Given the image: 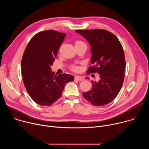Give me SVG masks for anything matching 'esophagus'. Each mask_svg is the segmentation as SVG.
I'll return each instance as SVG.
<instances>
[{
	"label": "esophagus",
	"mask_w": 149,
	"mask_h": 149,
	"mask_svg": "<svg viewBox=\"0 0 149 149\" xmlns=\"http://www.w3.org/2000/svg\"><path fill=\"white\" fill-rule=\"evenodd\" d=\"M75 79L77 80V81H82L83 80V78L81 76H79V75H77L75 77Z\"/></svg>",
	"instance_id": "1"
}]
</instances>
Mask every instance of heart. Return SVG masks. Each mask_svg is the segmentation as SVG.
Returning <instances> with one entry per match:
<instances>
[{
  "label": "heart",
  "instance_id": "heart-1",
  "mask_svg": "<svg viewBox=\"0 0 149 149\" xmlns=\"http://www.w3.org/2000/svg\"><path fill=\"white\" fill-rule=\"evenodd\" d=\"M85 44V43H84V42H83L82 41H81V40H76L75 42V45L77 46V45H81V44ZM72 70L73 71H76L78 70V68L77 67H76V66H73L72 67Z\"/></svg>",
  "mask_w": 149,
  "mask_h": 149
}]
</instances>
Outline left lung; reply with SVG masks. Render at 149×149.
I'll return each mask as SVG.
<instances>
[{"label":"left lung","instance_id":"left-lung-1","mask_svg":"<svg viewBox=\"0 0 149 149\" xmlns=\"http://www.w3.org/2000/svg\"><path fill=\"white\" fill-rule=\"evenodd\" d=\"M75 32L87 39L91 47L93 65L87 72L100 75L98 82L91 81V90L82 95L94 105L108 104L117 97L124 81L125 61L122 45L113 33L104 29Z\"/></svg>","mask_w":149,"mask_h":149}]
</instances>
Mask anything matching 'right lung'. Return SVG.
Wrapping results in <instances>:
<instances>
[{
    "label": "right lung",
    "mask_w": 149,
    "mask_h": 149,
    "mask_svg": "<svg viewBox=\"0 0 149 149\" xmlns=\"http://www.w3.org/2000/svg\"><path fill=\"white\" fill-rule=\"evenodd\" d=\"M66 35L54 30L40 32L25 50L21 62L23 81L30 97L40 105H51L56 101L66 84L74 80L70 74H55L51 68Z\"/></svg>",
    "instance_id": "add662e5"
}]
</instances>
